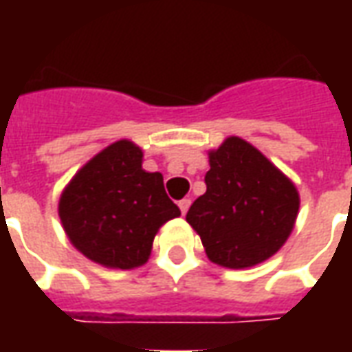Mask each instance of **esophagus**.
Listing matches in <instances>:
<instances>
[{
    "label": "esophagus",
    "instance_id": "obj_1",
    "mask_svg": "<svg viewBox=\"0 0 352 352\" xmlns=\"http://www.w3.org/2000/svg\"><path fill=\"white\" fill-rule=\"evenodd\" d=\"M188 207H190V199L188 198H184L179 201V209H181V213L186 214V211H188Z\"/></svg>",
    "mask_w": 352,
    "mask_h": 352
}]
</instances>
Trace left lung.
Wrapping results in <instances>:
<instances>
[{
    "instance_id": "1",
    "label": "left lung",
    "mask_w": 352,
    "mask_h": 352,
    "mask_svg": "<svg viewBox=\"0 0 352 352\" xmlns=\"http://www.w3.org/2000/svg\"><path fill=\"white\" fill-rule=\"evenodd\" d=\"M207 190L186 213L207 258L230 270L262 264L294 230L296 184L249 141L230 135L209 151Z\"/></svg>"
}]
</instances>
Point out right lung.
Instances as JSON below:
<instances>
[{"label":"right lung","instance_id":"add662e5","mask_svg":"<svg viewBox=\"0 0 352 352\" xmlns=\"http://www.w3.org/2000/svg\"><path fill=\"white\" fill-rule=\"evenodd\" d=\"M58 214L72 245L111 270L146 264L158 230L181 211L168 198L164 177L143 169V151L115 141L65 184Z\"/></svg>","mask_w":352,"mask_h":352}]
</instances>
